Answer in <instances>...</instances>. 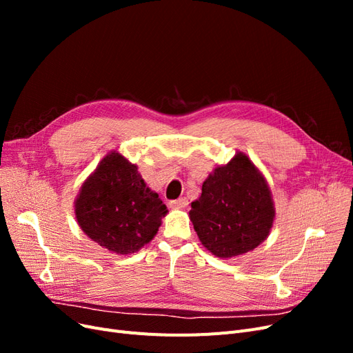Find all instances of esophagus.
Segmentation results:
<instances>
[{
  "mask_svg": "<svg viewBox=\"0 0 353 353\" xmlns=\"http://www.w3.org/2000/svg\"><path fill=\"white\" fill-rule=\"evenodd\" d=\"M169 206L174 208V209H185V208L188 206V200H187L185 197H181V199H178V200H172V201H170Z\"/></svg>",
  "mask_w": 353,
  "mask_h": 353,
  "instance_id": "obj_1",
  "label": "esophagus"
}]
</instances>
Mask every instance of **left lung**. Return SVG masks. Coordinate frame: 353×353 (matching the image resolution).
<instances>
[{
    "label": "left lung",
    "mask_w": 353,
    "mask_h": 353,
    "mask_svg": "<svg viewBox=\"0 0 353 353\" xmlns=\"http://www.w3.org/2000/svg\"><path fill=\"white\" fill-rule=\"evenodd\" d=\"M190 219L201 244L216 258L244 254L266 240L275 219L268 183L248 154L237 152L213 169L191 203Z\"/></svg>",
    "instance_id": "1"
}]
</instances>
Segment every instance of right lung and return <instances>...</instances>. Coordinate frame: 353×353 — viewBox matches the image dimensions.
<instances>
[{
	"label": "right lung",
	"mask_w": 353,
	"mask_h": 353,
	"mask_svg": "<svg viewBox=\"0 0 353 353\" xmlns=\"http://www.w3.org/2000/svg\"><path fill=\"white\" fill-rule=\"evenodd\" d=\"M168 209L121 153L105 154L85 179L74 215L87 236L116 254H131L150 243Z\"/></svg>",
	"instance_id": "add662e5"
}]
</instances>
